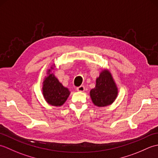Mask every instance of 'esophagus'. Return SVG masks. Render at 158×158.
<instances>
[{"label":"esophagus","instance_id":"34e87169","mask_svg":"<svg viewBox=\"0 0 158 158\" xmlns=\"http://www.w3.org/2000/svg\"><path fill=\"white\" fill-rule=\"evenodd\" d=\"M77 91H79V92H84L85 87L83 86V85H81V86H79V87H77Z\"/></svg>","mask_w":158,"mask_h":158}]
</instances>
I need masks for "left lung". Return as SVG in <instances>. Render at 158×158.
<instances>
[{
    "label": "left lung",
    "instance_id": "1",
    "mask_svg": "<svg viewBox=\"0 0 158 158\" xmlns=\"http://www.w3.org/2000/svg\"><path fill=\"white\" fill-rule=\"evenodd\" d=\"M96 82L95 88L90 90L93 103L99 107L111 105L118 93L111 74L109 70H103Z\"/></svg>",
    "mask_w": 158,
    "mask_h": 158
}]
</instances>
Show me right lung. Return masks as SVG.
Returning a JSON list of instances; mask_svg holds the SVG:
<instances>
[{"label":"right lung","instance_id":"add662e5","mask_svg":"<svg viewBox=\"0 0 158 158\" xmlns=\"http://www.w3.org/2000/svg\"><path fill=\"white\" fill-rule=\"evenodd\" d=\"M51 69L53 68L52 66ZM51 72L48 71V77L45 78L43 85V94L48 104L52 106H62L70 95L69 89L62 85L61 83Z\"/></svg>","mask_w":158,"mask_h":158}]
</instances>
